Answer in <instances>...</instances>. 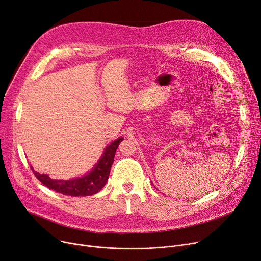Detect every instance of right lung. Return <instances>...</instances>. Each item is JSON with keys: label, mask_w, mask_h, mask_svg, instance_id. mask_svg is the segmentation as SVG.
Listing matches in <instances>:
<instances>
[{"label": "right lung", "mask_w": 261, "mask_h": 261, "mask_svg": "<svg viewBox=\"0 0 261 261\" xmlns=\"http://www.w3.org/2000/svg\"><path fill=\"white\" fill-rule=\"evenodd\" d=\"M123 139L124 137H120L108 145L102 157L99 159L98 163L94 165L93 169L88 174L80 178L72 180H54L51 179L48 175L37 173L33 170L32 167L30 168L39 182H41L46 187L53 189L56 193L72 197L91 196L99 193L106 184L110 174L111 165L114 160L116 149Z\"/></svg>", "instance_id": "right-lung-1"}]
</instances>
